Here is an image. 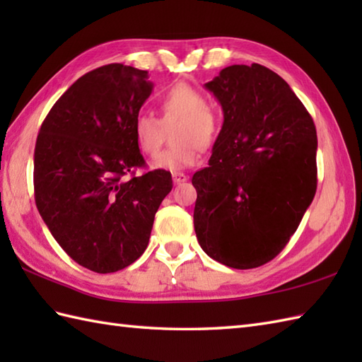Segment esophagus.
Returning <instances> with one entry per match:
<instances>
[{"mask_svg": "<svg viewBox=\"0 0 362 362\" xmlns=\"http://www.w3.org/2000/svg\"><path fill=\"white\" fill-rule=\"evenodd\" d=\"M173 180H174V183L179 185V183H183L188 180V175H185L183 173H173Z\"/></svg>", "mask_w": 362, "mask_h": 362, "instance_id": "1", "label": "esophagus"}]
</instances>
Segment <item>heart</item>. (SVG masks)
Here are the masks:
<instances>
[{"label":"heart","instance_id":"b5f03b06","mask_svg":"<svg viewBox=\"0 0 362 362\" xmlns=\"http://www.w3.org/2000/svg\"><path fill=\"white\" fill-rule=\"evenodd\" d=\"M161 121H175L173 140L168 149L160 152L152 161L156 169L182 171L199 163L201 146L209 148L219 134V118L216 112L206 107V99L201 91L189 83L177 82L161 91L158 96ZM148 112H140L134 119V136L140 148L148 156H156L161 144L163 124Z\"/></svg>","mask_w":362,"mask_h":362}]
</instances>
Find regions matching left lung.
Returning a JSON list of instances; mask_svg holds the SVG:
<instances>
[{
    "mask_svg": "<svg viewBox=\"0 0 362 362\" xmlns=\"http://www.w3.org/2000/svg\"><path fill=\"white\" fill-rule=\"evenodd\" d=\"M224 112L209 166L193 175L194 230L206 255L235 269L275 258L317 188L313 118L279 74L232 65L205 83Z\"/></svg>",
    "mask_w": 362,
    "mask_h": 362,
    "instance_id": "1",
    "label": "left lung"
}]
</instances>
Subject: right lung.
<instances>
[{
  "mask_svg": "<svg viewBox=\"0 0 362 362\" xmlns=\"http://www.w3.org/2000/svg\"><path fill=\"white\" fill-rule=\"evenodd\" d=\"M148 78L122 64L83 74L52 105L37 136L38 213L60 247L98 274L121 271L143 255L173 188L165 169L135 175L144 158L132 126L152 93Z\"/></svg>",
  "mask_w": 362,
  "mask_h": 362,
  "instance_id": "add662e5",
  "label": "right lung"
}]
</instances>
